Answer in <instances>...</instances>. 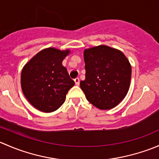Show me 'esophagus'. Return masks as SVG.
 <instances>
[{
  "mask_svg": "<svg viewBox=\"0 0 159 159\" xmlns=\"http://www.w3.org/2000/svg\"><path fill=\"white\" fill-rule=\"evenodd\" d=\"M75 84H76V85H79V84H80V79H79V78H76L75 79Z\"/></svg>",
  "mask_w": 159,
  "mask_h": 159,
  "instance_id": "34e87169",
  "label": "esophagus"
}]
</instances>
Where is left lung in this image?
<instances>
[{
  "label": "left lung",
  "mask_w": 159,
  "mask_h": 159,
  "mask_svg": "<svg viewBox=\"0 0 159 159\" xmlns=\"http://www.w3.org/2000/svg\"><path fill=\"white\" fill-rule=\"evenodd\" d=\"M85 79L80 87L91 104L102 110L111 109L129 91L131 67L121 51L105 45L84 51Z\"/></svg>",
  "instance_id": "obj_1"
}]
</instances>
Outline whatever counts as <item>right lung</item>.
Returning a JSON list of instances; mask_svg holds the SVG:
<instances>
[{
	"mask_svg": "<svg viewBox=\"0 0 159 159\" xmlns=\"http://www.w3.org/2000/svg\"><path fill=\"white\" fill-rule=\"evenodd\" d=\"M68 53V50L44 49L24 67L20 76L22 91L37 109L56 111L63 105L67 93L75 84L61 64Z\"/></svg>",
	"mask_w": 159,
	"mask_h": 159,
	"instance_id": "right-lung-1",
	"label": "right lung"
}]
</instances>
